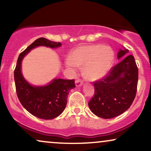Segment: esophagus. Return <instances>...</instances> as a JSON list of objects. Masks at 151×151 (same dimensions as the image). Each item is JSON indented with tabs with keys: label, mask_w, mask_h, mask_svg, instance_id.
Returning a JSON list of instances; mask_svg holds the SVG:
<instances>
[{
	"label": "esophagus",
	"mask_w": 151,
	"mask_h": 151,
	"mask_svg": "<svg viewBox=\"0 0 151 151\" xmlns=\"http://www.w3.org/2000/svg\"><path fill=\"white\" fill-rule=\"evenodd\" d=\"M82 83H83V82H82V80H76V86H80L81 85H82Z\"/></svg>",
	"instance_id": "1"
}]
</instances>
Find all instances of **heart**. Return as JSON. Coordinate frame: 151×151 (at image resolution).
<instances>
[{
  "label": "heart",
  "mask_w": 151,
  "mask_h": 151,
  "mask_svg": "<svg viewBox=\"0 0 151 151\" xmlns=\"http://www.w3.org/2000/svg\"><path fill=\"white\" fill-rule=\"evenodd\" d=\"M113 59L114 53L110 47L97 44L82 45L71 53L65 64L73 71L78 67H84L86 77L94 80L102 78L109 71Z\"/></svg>",
  "instance_id": "obj_1"
}]
</instances>
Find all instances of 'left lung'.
Segmentation results:
<instances>
[{
  "label": "left lung",
  "instance_id": "left-lung-1",
  "mask_svg": "<svg viewBox=\"0 0 151 151\" xmlns=\"http://www.w3.org/2000/svg\"><path fill=\"white\" fill-rule=\"evenodd\" d=\"M129 50L119 49L117 59L127 55ZM138 69L132 55L124 58L111 68L106 76L94 82V96L88 102L93 113L104 119L122 114L131 106L137 92Z\"/></svg>",
  "mask_w": 151,
  "mask_h": 151
}]
</instances>
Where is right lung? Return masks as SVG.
<instances>
[{
	"label": "right lung",
	"mask_w": 151,
	"mask_h": 151,
	"mask_svg": "<svg viewBox=\"0 0 151 151\" xmlns=\"http://www.w3.org/2000/svg\"><path fill=\"white\" fill-rule=\"evenodd\" d=\"M38 46L57 48L61 43L40 38L20 53L14 70L16 93L21 104L31 114L40 119H52L65 110L68 94L76 87L75 80L53 79L45 86H33L29 83L22 74V60L32 49Z\"/></svg>",
	"instance_id": "1"
}]
</instances>
